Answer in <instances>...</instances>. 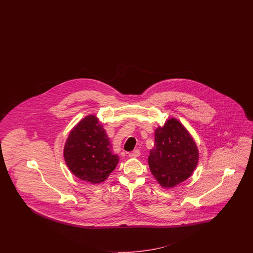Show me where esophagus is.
Here are the masks:
<instances>
[{"label":"esophagus","instance_id":"obj_1","mask_svg":"<svg viewBox=\"0 0 253 253\" xmlns=\"http://www.w3.org/2000/svg\"><path fill=\"white\" fill-rule=\"evenodd\" d=\"M139 156H140V150L139 149H135V150H133V151L129 153L130 158H137Z\"/></svg>","mask_w":253,"mask_h":253}]
</instances>
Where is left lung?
<instances>
[{"label": "left lung", "instance_id": "left-lung-1", "mask_svg": "<svg viewBox=\"0 0 253 253\" xmlns=\"http://www.w3.org/2000/svg\"><path fill=\"white\" fill-rule=\"evenodd\" d=\"M199 161L194 140L175 119L155 131V144L148 157L154 177L164 187H172L190 177Z\"/></svg>", "mask_w": 253, "mask_h": 253}]
</instances>
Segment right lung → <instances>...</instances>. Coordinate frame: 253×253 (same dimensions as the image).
Listing matches in <instances>:
<instances>
[{
    "mask_svg": "<svg viewBox=\"0 0 253 253\" xmlns=\"http://www.w3.org/2000/svg\"><path fill=\"white\" fill-rule=\"evenodd\" d=\"M98 119L87 116L70 131L64 148L65 161L78 178L97 184L116 168L119 158Z\"/></svg>",
    "mask_w": 253,
    "mask_h": 253,
    "instance_id": "1",
    "label": "right lung"
}]
</instances>
